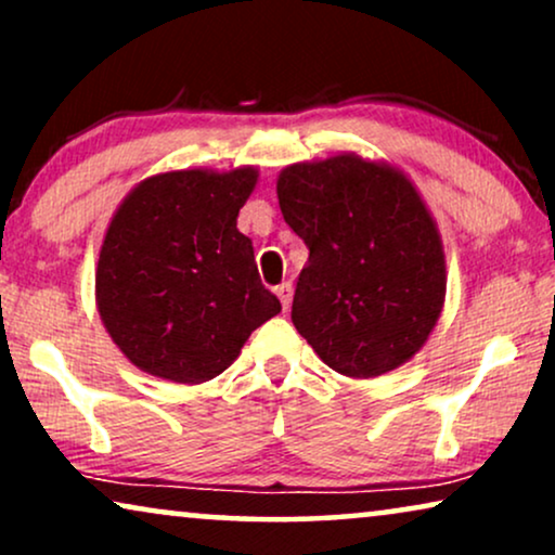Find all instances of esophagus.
I'll list each match as a JSON object with an SVG mask.
<instances>
[{"mask_svg":"<svg viewBox=\"0 0 555 555\" xmlns=\"http://www.w3.org/2000/svg\"><path fill=\"white\" fill-rule=\"evenodd\" d=\"M275 295L280 298V302H283L285 310L291 308V300H293V285H291V283H280V285L275 287Z\"/></svg>","mask_w":555,"mask_h":555,"instance_id":"1","label":"esophagus"}]
</instances>
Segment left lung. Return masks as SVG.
I'll return each mask as SVG.
<instances>
[{"instance_id":"obj_1","label":"left lung","mask_w":555,"mask_h":555,"mask_svg":"<svg viewBox=\"0 0 555 555\" xmlns=\"http://www.w3.org/2000/svg\"><path fill=\"white\" fill-rule=\"evenodd\" d=\"M278 199L310 249L293 323L321 361L374 378L412 359L447 293L442 237L412 179L386 162L336 154L285 166Z\"/></svg>"}]
</instances>
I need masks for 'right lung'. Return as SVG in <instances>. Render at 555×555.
Segmentation results:
<instances>
[{
    "instance_id": "obj_1",
    "label": "right lung",
    "mask_w": 555,
    "mask_h": 555,
    "mask_svg": "<svg viewBox=\"0 0 555 555\" xmlns=\"http://www.w3.org/2000/svg\"><path fill=\"white\" fill-rule=\"evenodd\" d=\"M257 177L255 166L154 173L118 204L98 257L95 306L133 366L173 384L209 382L280 313L253 240L237 230Z\"/></svg>"
}]
</instances>
